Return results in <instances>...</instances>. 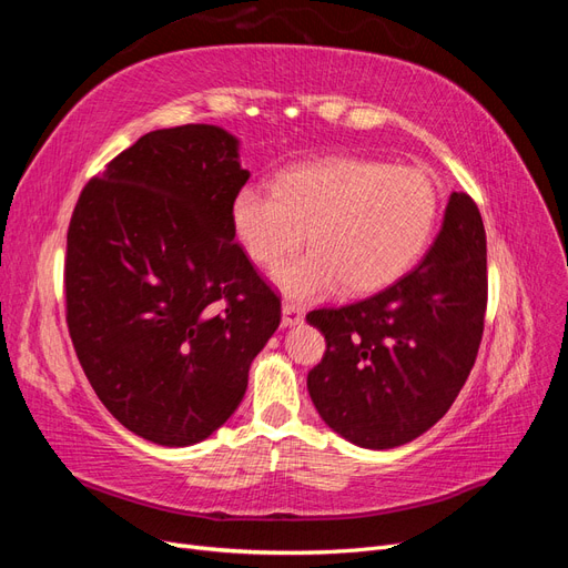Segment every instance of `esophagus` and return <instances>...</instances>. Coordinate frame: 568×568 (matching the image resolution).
Wrapping results in <instances>:
<instances>
[{"label":"esophagus","instance_id":"esophagus-1","mask_svg":"<svg viewBox=\"0 0 568 568\" xmlns=\"http://www.w3.org/2000/svg\"><path fill=\"white\" fill-rule=\"evenodd\" d=\"M301 322H303L301 305L294 303V301H284V305H282V324L284 326H294V324H301Z\"/></svg>","mask_w":568,"mask_h":568}]
</instances>
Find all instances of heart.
<instances>
[{"mask_svg": "<svg viewBox=\"0 0 568 568\" xmlns=\"http://www.w3.org/2000/svg\"><path fill=\"white\" fill-rule=\"evenodd\" d=\"M440 189L419 165L336 156L288 168L274 189L246 184L232 201V232L255 265L274 270L307 236L311 251L277 270L291 298L315 301L343 284L384 288L432 242Z\"/></svg>", "mask_w": 568, "mask_h": 568, "instance_id": "heart-1", "label": "heart"}]
</instances>
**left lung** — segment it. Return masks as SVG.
<instances>
[{"instance_id":"1","label":"left lung","mask_w":568,"mask_h":568,"mask_svg":"<svg viewBox=\"0 0 568 568\" xmlns=\"http://www.w3.org/2000/svg\"><path fill=\"white\" fill-rule=\"evenodd\" d=\"M486 303L484 220L469 194L453 192L415 270L365 301L307 313L326 341L322 363L307 374L324 424L372 450L428 432L476 363Z\"/></svg>"}]
</instances>
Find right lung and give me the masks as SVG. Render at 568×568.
I'll return each mask as SVG.
<instances>
[{"label": "right lung", "instance_id": "right-lung-1", "mask_svg": "<svg viewBox=\"0 0 568 568\" xmlns=\"http://www.w3.org/2000/svg\"><path fill=\"white\" fill-rule=\"evenodd\" d=\"M251 173L215 125L153 130L84 184L68 225L65 322L99 400L182 448L242 403L282 301L234 242Z\"/></svg>", "mask_w": 568, "mask_h": 568}]
</instances>
